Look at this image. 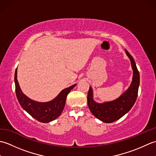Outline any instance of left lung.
Returning a JSON list of instances; mask_svg holds the SVG:
<instances>
[{
  "label": "left lung",
  "mask_w": 156,
  "mask_h": 156,
  "mask_svg": "<svg viewBox=\"0 0 156 156\" xmlns=\"http://www.w3.org/2000/svg\"><path fill=\"white\" fill-rule=\"evenodd\" d=\"M125 51L130 59L133 70V80L128 90L116 100L102 104L94 101L92 98V88L90 87L88 90L87 101L91 112L99 120L107 123L118 120L130 111L137 97L140 86V73L133 57L127 50Z\"/></svg>",
  "instance_id": "left-lung-1"
}]
</instances>
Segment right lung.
<instances>
[{"mask_svg":"<svg viewBox=\"0 0 156 156\" xmlns=\"http://www.w3.org/2000/svg\"><path fill=\"white\" fill-rule=\"evenodd\" d=\"M16 77L17 68L15 70V82L16 95L19 104L32 117L41 122H49L54 121L61 115L64 108L67 95L76 85L74 84L64 89L57 97L50 102H39L31 100L23 93Z\"/></svg>","mask_w":156,"mask_h":156,"instance_id":"1","label":"right lung"}]
</instances>
